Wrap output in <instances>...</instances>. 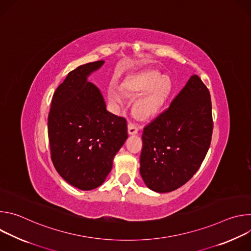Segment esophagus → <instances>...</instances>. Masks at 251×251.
<instances>
[{
    "instance_id": "1",
    "label": "esophagus",
    "mask_w": 251,
    "mask_h": 251,
    "mask_svg": "<svg viewBox=\"0 0 251 251\" xmlns=\"http://www.w3.org/2000/svg\"><path fill=\"white\" fill-rule=\"evenodd\" d=\"M139 132V127L135 123H129L128 124V133L130 135H135Z\"/></svg>"
}]
</instances>
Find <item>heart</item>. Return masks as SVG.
<instances>
[{"label": "heart", "instance_id": "heart-1", "mask_svg": "<svg viewBox=\"0 0 251 251\" xmlns=\"http://www.w3.org/2000/svg\"><path fill=\"white\" fill-rule=\"evenodd\" d=\"M161 77L155 71L139 75L121 84L122 93L117 87L111 86L108 89L109 102L119 110L126 104L124 95L131 99L141 95L135 101L134 112L140 119H149L158 112L169 91V81Z\"/></svg>", "mask_w": 251, "mask_h": 251}]
</instances>
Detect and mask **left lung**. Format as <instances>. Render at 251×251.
<instances>
[{
	"instance_id": "left-lung-1",
	"label": "left lung",
	"mask_w": 251,
	"mask_h": 251,
	"mask_svg": "<svg viewBox=\"0 0 251 251\" xmlns=\"http://www.w3.org/2000/svg\"><path fill=\"white\" fill-rule=\"evenodd\" d=\"M212 127L209 91L192 75L169 108L143 130L140 174L146 186L169 193L185 185L205 158Z\"/></svg>"
}]
</instances>
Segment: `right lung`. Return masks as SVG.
Returning a JSON list of instances; mask_svg holds the SVG:
<instances>
[{"instance_id":"obj_1","label":"right lung","mask_w":251,"mask_h":251,"mask_svg":"<svg viewBox=\"0 0 251 251\" xmlns=\"http://www.w3.org/2000/svg\"><path fill=\"white\" fill-rule=\"evenodd\" d=\"M103 63L70 71L52 96L48 118L53 166L63 180L82 191L103 184L128 138L126 119L107 111L100 90L87 81Z\"/></svg>"}]
</instances>
